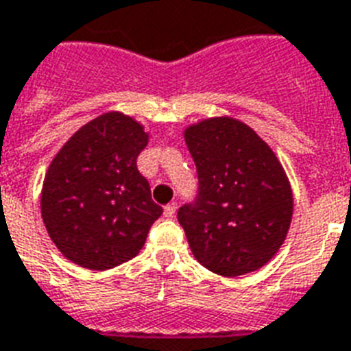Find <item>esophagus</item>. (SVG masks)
<instances>
[{
    "mask_svg": "<svg viewBox=\"0 0 351 351\" xmlns=\"http://www.w3.org/2000/svg\"><path fill=\"white\" fill-rule=\"evenodd\" d=\"M175 211H176V202H169V204L164 208V215L165 217H173V215H175Z\"/></svg>",
    "mask_w": 351,
    "mask_h": 351,
    "instance_id": "1",
    "label": "esophagus"
}]
</instances>
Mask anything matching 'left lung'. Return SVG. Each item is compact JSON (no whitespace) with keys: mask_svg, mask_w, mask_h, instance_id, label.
<instances>
[{"mask_svg":"<svg viewBox=\"0 0 351 351\" xmlns=\"http://www.w3.org/2000/svg\"><path fill=\"white\" fill-rule=\"evenodd\" d=\"M199 195L178 210L195 259L226 278L271 261L287 237L293 191L280 160L252 128L210 117L184 130Z\"/></svg>","mask_w":351,"mask_h":351,"instance_id":"8db88e82","label":"left lung"}]
</instances>
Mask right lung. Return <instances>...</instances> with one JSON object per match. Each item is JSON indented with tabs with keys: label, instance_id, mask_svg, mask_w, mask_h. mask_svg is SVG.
Segmentation results:
<instances>
[{
	"label": "right lung",
	"instance_id": "1",
	"mask_svg": "<svg viewBox=\"0 0 351 351\" xmlns=\"http://www.w3.org/2000/svg\"><path fill=\"white\" fill-rule=\"evenodd\" d=\"M149 143L121 112L95 117L69 138L45 173L40 210L64 258L106 271L138 256L162 208L136 165Z\"/></svg>",
	"mask_w": 351,
	"mask_h": 351
}]
</instances>
